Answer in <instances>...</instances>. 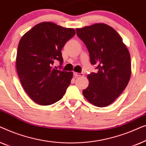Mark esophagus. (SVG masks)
I'll list each match as a JSON object with an SVG mask.
<instances>
[{"label":"esophagus","mask_w":146,"mask_h":146,"mask_svg":"<svg viewBox=\"0 0 146 146\" xmlns=\"http://www.w3.org/2000/svg\"><path fill=\"white\" fill-rule=\"evenodd\" d=\"M74 75L75 76V77H82L84 76V74L83 73H78V72H74Z\"/></svg>","instance_id":"obj_1"}]
</instances>
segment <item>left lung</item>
<instances>
[{"label":"left lung","mask_w":146,"mask_h":146,"mask_svg":"<svg viewBox=\"0 0 146 146\" xmlns=\"http://www.w3.org/2000/svg\"><path fill=\"white\" fill-rule=\"evenodd\" d=\"M76 30L86 46L91 64L98 70L88 75L89 86L83 90L84 96L96 106H108L122 93L130 79L128 50L120 35L106 24L96 23Z\"/></svg>","instance_id":"1"}]
</instances>
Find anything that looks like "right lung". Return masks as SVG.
Segmentation results:
<instances>
[{"instance_id": "add662e5", "label": "right lung", "mask_w": 146, "mask_h": 146, "mask_svg": "<svg viewBox=\"0 0 146 146\" xmlns=\"http://www.w3.org/2000/svg\"><path fill=\"white\" fill-rule=\"evenodd\" d=\"M75 34L73 29L44 22L21 38L16 60L18 75L24 90L36 103L51 105L64 95L73 73L57 70L53 65L58 60L61 68L62 49Z\"/></svg>"}]
</instances>
